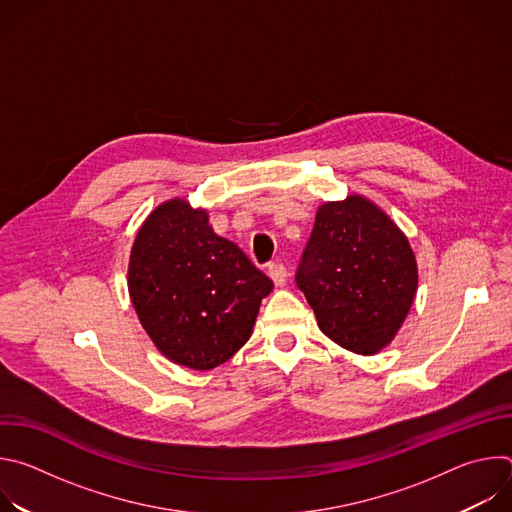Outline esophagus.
<instances>
[{
  "instance_id": "obj_1",
  "label": "esophagus",
  "mask_w": 512,
  "mask_h": 512,
  "mask_svg": "<svg viewBox=\"0 0 512 512\" xmlns=\"http://www.w3.org/2000/svg\"><path fill=\"white\" fill-rule=\"evenodd\" d=\"M269 277L273 279V283L277 287H283L285 281H287V269L283 263H271L269 265Z\"/></svg>"
}]
</instances>
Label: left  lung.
Wrapping results in <instances>:
<instances>
[{
	"label": "left lung",
	"instance_id": "left-lung-1",
	"mask_svg": "<svg viewBox=\"0 0 512 512\" xmlns=\"http://www.w3.org/2000/svg\"><path fill=\"white\" fill-rule=\"evenodd\" d=\"M296 283L330 340L371 356L391 344L409 314L417 261L389 214L350 194L318 208Z\"/></svg>",
	"mask_w": 512,
	"mask_h": 512
}]
</instances>
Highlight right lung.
<instances>
[{"label":"right lung","mask_w":512,"mask_h":512,"mask_svg":"<svg viewBox=\"0 0 512 512\" xmlns=\"http://www.w3.org/2000/svg\"><path fill=\"white\" fill-rule=\"evenodd\" d=\"M127 287L156 348L182 367L210 371L249 340L273 281L212 231L206 210L172 198L137 231Z\"/></svg>","instance_id":"right-lung-1"}]
</instances>
